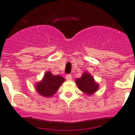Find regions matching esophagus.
<instances>
[{"mask_svg":"<svg viewBox=\"0 0 135 135\" xmlns=\"http://www.w3.org/2000/svg\"><path fill=\"white\" fill-rule=\"evenodd\" d=\"M66 79L68 80H70L72 79V75L70 74H68L66 75Z\"/></svg>","mask_w":135,"mask_h":135,"instance_id":"34e87169","label":"esophagus"}]
</instances>
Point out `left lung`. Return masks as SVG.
I'll list each match as a JSON object with an SVG mask.
<instances>
[{
    "label": "left lung",
    "instance_id": "left-lung-1",
    "mask_svg": "<svg viewBox=\"0 0 135 135\" xmlns=\"http://www.w3.org/2000/svg\"><path fill=\"white\" fill-rule=\"evenodd\" d=\"M80 90L87 94H92L98 89V84L95 83L93 78L87 73H83L82 77L75 80Z\"/></svg>",
    "mask_w": 135,
    "mask_h": 135
}]
</instances>
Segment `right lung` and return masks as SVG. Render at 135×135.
I'll return each mask as SVG.
<instances>
[{"label":"right lung","mask_w":135,"mask_h":135,"mask_svg":"<svg viewBox=\"0 0 135 135\" xmlns=\"http://www.w3.org/2000/svg\"><path fill=\"white\" fill-rule=\"evenodd\" d=\"M65 78L60 75H54L52 73L47 72L40 83L36 85V90L39 94L46 97H50L57 92Z\"/></svg>","instance_id":"right-lung-1"}]
</instances>
